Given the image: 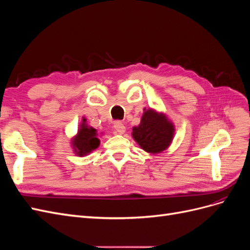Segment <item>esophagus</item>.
<instances>
[{
  "mask_svg": "<svg viewBox=\"0 0 250 250\" xmlns=\"http://www.w3.org/2000/svg\"><path fill=\"white\" fill-rule=\"evenodd\" d=\"M113 128H115V130L120 134L125 132V126L122 122H120V121H116V122L113 123Z\"/></svg>",
  "mask_w": 250,
  "mask_h": 250,
  "instance_id": "34e87169",
  "label": "esophagus"
}]
</instances>
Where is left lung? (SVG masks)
Segmentation results:
<instances>
[{
  "instance_id": "8db88e82",
  "label": "left lung",
  "mask_w": 250,
  "mask_h": 250,
  "mask_svg": "<svg viewBox=\"0 0 250 250\" xmlns=\"http://www.w3.org/2000/svg\"><path fill=\"white\" fill-rule=\"evenodd\" d=\"M173 135L174 126L167 117L151 108L144 112L140 125L132 129L134 141L149 153H160L167 149Z\"/></svg>"
}]
</instances>
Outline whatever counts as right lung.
<instances>
[{
  "mask_svg": "<svg viewBox=\"0 0 250 250\" xmlns=\"http://www.w3.org/2000/svg\"><path fill=\"white\" fill-rule=\"evenodd\" d=\"M85 122L86 120L83 119L80 129L72 142L75 152L80 156L90 153L93 150L98 148L100 144L99 139L97 138V130L93 127L87 126Z\"/></svg>",
  "mask_w": 250,
  "mask_h": 250,
  "instance_id": "add662e5",
  "label": "right lung"
}]
</instances>
